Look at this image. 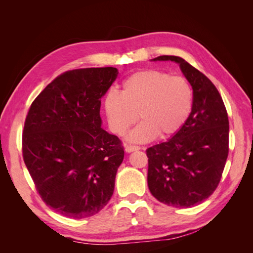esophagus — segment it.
<instances>
[{
    "instance_id": "obj_1",
    "label": "esophagus",
    "mask_w": 253,
    "mask_h": 253,
    "mask_svg": "<svg viewBox=\"0 0 253 253\" xmlns=\"http://www.w3.org/2000/svg\"><path fill=\"white\" fill-rule=\"evenodd\" d=\"M137 150H140V147H138V145L126 144V152H127V153H131V152L137 151Z\"/></svg>"
}]
</instances>
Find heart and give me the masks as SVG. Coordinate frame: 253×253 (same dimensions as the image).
<instances>
[{"label": "heart", "mask_w": 253, "mask_h": 253, "mask_svg": "<svg viewBox=\"0 0 253 253\" xmlns=\"http://www.w3.org/2000/svg\"><path fill=\"white\" fill-rule=\"evenodd\" d=\"M194 91L180 76L159 70L136 72L122 83L121 93L112 89L104 97L103 109L112 131L124 135L142 119L128 138L136 142L171 138L185 126L192 113ZM140 115H138V113Z\"/></svg>", "instance_id": "1"}]
</instances>
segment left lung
Instances as JSON below:
<instances>
[{
  "label": "left lung",
  "mask_w": 253,
  "mask_h": 253,
  "mask_svg": "<svg viewBox=\"0 0 253 253\" xmlns=\"http://www.w3.org/2000/svg\"><path fill=\"white\" fill-rule=\"evenodd\" d=\"M157 60L179 64L193 87L194 105L177 134L145 151L148 186L160 203L189 208L212 195L220 181L229 153L228 114L215 85L186 60L177 56Z\"/></svg>",
  "instance_id": "8db88e82"
}]
</instances>
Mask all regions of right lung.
<instances>
[{
    "label": "right lung",
    "mask_w": 253,
    "mask_h": 253,
    "mask_svg": "<svg viewBox=\"0 0 253 253\" xmlns=\"http://www.w3.org/2000/svg\"><path fill=\"white\" fill-rule=\"evenodd\" d=\"M117 74L115 67L67 71L27 113L23 159L42 201L63 216H93L113 195L125 150L117 136L101 128L100 106Z\"/></svg>",
    "instance_id": "obj_1"
}]
</instances>
